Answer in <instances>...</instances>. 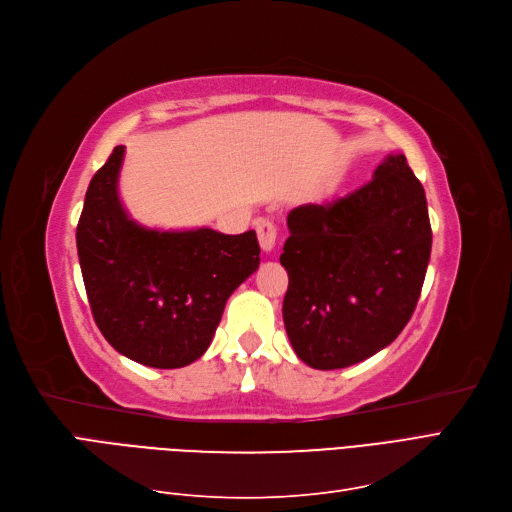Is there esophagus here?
Returning a JSON list of instances; mask_svg holds the SVG:
<instances>
[{"mask_svg": "<svg viewBox=\"0 0 512 512\" xmlns=\"http://www.w3.org/2000/svg\"><path fill=\"white\" fill-rule=\"evenodd\" d=\"M276 236H278V227L272 219H259L257 221V238L263 251H272L276 244Z\"/></svg>", "mask_w": 512, "mask_h": 512, "instance_id": "obj_1", "label": "esophagus"}]
</instances>
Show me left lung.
Listing matches in <instances>:
<instances>
[{
	"instance_id": "left-lung-1",
	"label": "left lung",
	"mask_w": 512,
	"mask_h": 512,
	"mask_svg": "<svg viewBox=\"0 0 512 512\" xmlns=\"http://www.w3.org/2000/svg\"><path fill=\"white\" fill-rule=\"evenodd\" d=\"M282 318L295 354L344 369L392 344L420 299L432 230L424 187L403 154L344 198L289 213Z\"/></svg>"
}]
</instances>
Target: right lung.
<instances>
[{"mask_svg": "<svg viewBox=\"0 0 512 512\" xmlns=\"http://www.w3.org/2000/svg\"><path fill=\"white\" fill-rule=\"evenodd\" d=\"M124 145L94 173L78 221V257L94 323L130 361L179 369L211 346L225 301L259 268L255 230L227 236L147 230L118 196Z\"/></svg>", "mask_w": 512, "mask_h": 512, "instance_id": "obj_1", "label": "right lung"}]
</instances>
